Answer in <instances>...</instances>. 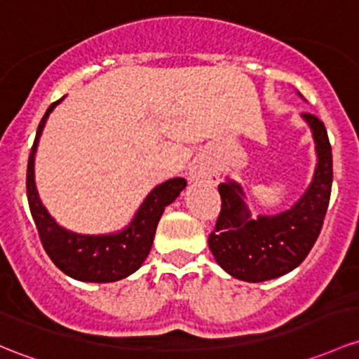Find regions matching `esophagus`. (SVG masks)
Returning <instances> with one entry per match:
<instances>
[{
  "label": "esophagus",
  "instance_id": "esophagus-1",
  "mask_svg": "<svg viewBox=\"0 0 359 359\" xmlns=\"http://www.w3.org/2000/svg\"><path fill=\"white\" fill-rule=\"evenodd\" d=\"M189 180L191 182H208V184H217V173L205 161H198L194 163L189 170Z\"/></svg>",
  "mask_w": 359,
  "mask_h": 359
}]
</instances>
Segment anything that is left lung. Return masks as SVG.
<instances>
[{
  "instance_id": "left-lung-1",
  "label": "left lung",
  "mask_w": 359,
  "mask_h": 359,
  "mask_svg": "<svg viewBox=\"0 0 359 359\" xmlns=\"http://www.w3.org/2000/svg\"><path fill=\"white\" fill-rule=\"evenodd\" d=\"M313 132L316 168L311 184L290 210L251 220L244 191L233 180L218 186L222 210L208 237L210 251L227 273L244 282H263L289 273L311 251L322 230L332 191V148L320 118L303 113Z\"/></svg>"
}]
</instances>
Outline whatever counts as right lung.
Returning <instances> with one entry per match:
<instances>
[{
  "mask_svg": "<svg viewBox=\"0 0 359 359\" xmlns=\"http://www.w3.org/2000/svg\"><path fill=\"white\" fill-rule=\"evenodd\" d=\"M62 100L55 101L44 113L29 154L27 201L30 215L44 251L63 273L77 280L97 282V284L120 280L134 273L148 258L165 206L175 201L187 182L182 177H175L154 187L146 196L134 220L122 232L108 233V236H82L60 227L37 196L36 182H34V156L44 123L56 104L62 103Z\"/></svg>",
  "mask_w": 359,
  "mask_h": 359,
  "instance_id": "right-lung-1",
  "label": "right lung"
}]
</instances>
